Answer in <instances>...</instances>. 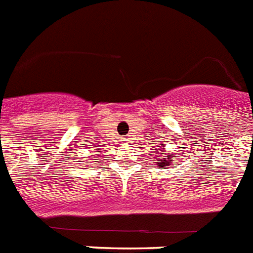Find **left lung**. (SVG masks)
Instances as JSON below:
<instances>
[{"mask_svg": "<svg viewBox=\"0 0 253 253\" xmlns=\"http://www.w3.org/2000/svg\"><path fill=\"white\" fill-rule=\"evenodd\" d=\"M158 152H161V150H158ZM162 154H163V153H162ZM171 159H172V158H169V157H166V156H165V154H163L162 162H161V167L166 166V165H169V163H171Z\"/></svg>", "mask_w": 253, "mask_h": 253, "instance_id": "obj_1", "label": "left lung"}]
</instances>
